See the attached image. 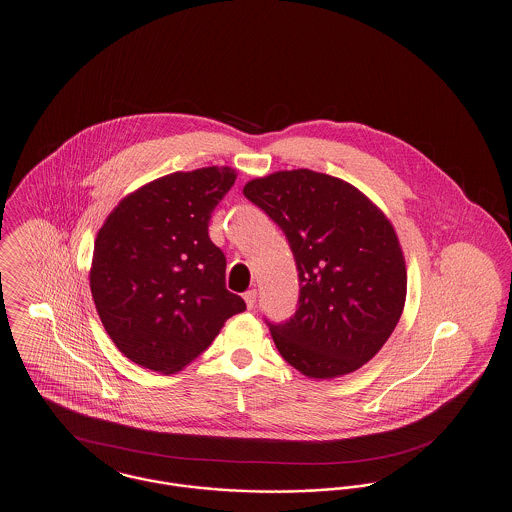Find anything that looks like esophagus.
Wrapping results in <instances>:
<instances>
[{
  "instance_id": "1",
  "label": "esophagus",
  "mask_w": 512,
  "mask_h": 512,
  "mask_svg": "<svg viewBox=\"0 0 512 512\" xmlns=\"http://www.w3.org/2000/svg\"><path fill=\"white\" fill-rule=\"evenodd\" d=\"M245 305L247 309H253L255 307V301H257V292L255 290H247L244 293Z\"/></svg>"
}]
</instances>
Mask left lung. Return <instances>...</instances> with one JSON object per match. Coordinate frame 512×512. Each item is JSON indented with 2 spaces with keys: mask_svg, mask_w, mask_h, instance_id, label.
Wrapping results in <instances>:
<instances>
[{
  "mask_svg": "<svg viewBox=\"0 0 512 512\" xmlns=\"http://www.w3.org/2000/svg\"><path fill=\"white\" fill-rule=\"evenodd\" d=\"M244 195L282 228L297 265L295 315L267 322L276 349L309 378L355 372L405 307L407 268L390 220L349 182L309 169L255 178Z\"/></svg>",
  "mask_w": 512,
  "mask_h": 512,
  "instance_id": "8db88e82",
  "label": "left lung"
}]
</instances>
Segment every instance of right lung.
<instances>
[{"label":"right lung","instance_id":"add662e5","mask_svg":"<svg viewBox=\"0 0 512 512\" xmlns=\"http://www.w3.org/2000/svg\"><path fill=\"white\" fill-rule=\"evenodd\" d=\"M236 182L230 167L172 172L126 195L99 228L90 288L109 338L132 363L174 374L245 311L226 290L209 220Z\"/></svg>","mask_w":512,"mask_h":512}]
</instances>
